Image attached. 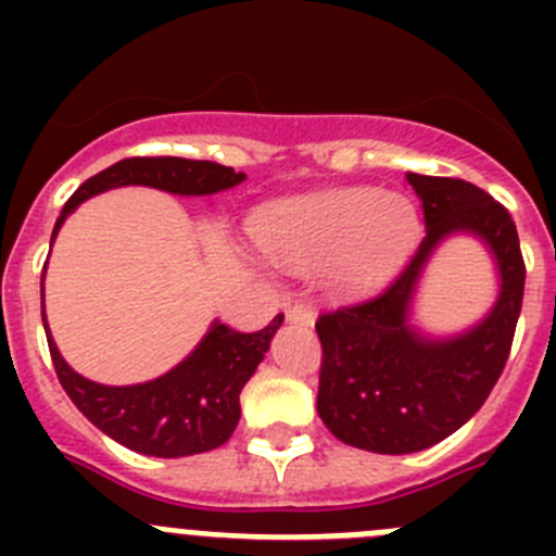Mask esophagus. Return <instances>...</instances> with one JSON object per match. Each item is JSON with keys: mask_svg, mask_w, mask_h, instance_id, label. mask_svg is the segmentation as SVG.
<instances>
[{"mask_svg": "<svg viewBox=\"0 0 556 556\" xmlns=\"http://www.w3.org/2000/svg\"><path fill=\"white\" fill-rule=\"evenodd\" d=\"M287 320L289 323H301V326H314V312L303 303H294V306L287 308Z\"/></svg>", "mask_w": 556, "mask_h": 556, "instance_id": "esophagus-1", "label": "esophagus"}]
</instances>
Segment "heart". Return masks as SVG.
I'll return each instance as SVG.
<instances>
[{
    "instance_id": "heart-1",
    "label": "heart",
    "mask_w": 556,
    "mask_h": 556,
    "mask_svg": "<svg viewBox=\"0 0 556 556\" xmlns=\"http://www.w3.org/2000/svg\"><path fill=\"white\" fill-rule=\"evenodd\" d=\"M258 248L289 269L328 264V287L370 298L395 278L420 242V214L404 194L372 186L278 200L255 217Z\"/></svg>"
}]
</instances>
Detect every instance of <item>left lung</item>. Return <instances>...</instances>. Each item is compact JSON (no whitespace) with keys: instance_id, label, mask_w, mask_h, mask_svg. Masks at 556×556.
<instances>
[{"instance_id":"obj_1","label":"left lung","mask_w":556,"mask_h":556,"mask_svg":"<svg viewBox=\"0 0 556 556\" xmlns=\"http://www.w3.org/2000/svg\"><path fill=\"white\" fill-rule=\"evenodd\" d=\"M424 203L426 239L387 292L320 314L317 412L337 440L372 454H415L465 426L498 381L513 348L527 267L509 211L459 178L406 172ZM468 232L489 248L500 298L476 327L431 338L410 323L414 294L435 248Z\"/></svg>"}]
</instances>
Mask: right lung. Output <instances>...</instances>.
Returning <instances> with one entry per match:
<instances>
[{
  "mask_svg": "<svg viewBox=\"0 0 556 556\" xmlns=\"http://www.w3.org/2000/svg\"><path fill=\"white\" fill-rule=\"evenodd\" d=\"M242 180L244 172H233L230 166L214 164V161L125 159L102 169L94 178H88L68 198L52 230V242L77 205L108 189L152 186V189L180 194V198H211L217 191L233 189ZM281 323L283 314H278L262 331L239 333L214 320L198 348L169 372L144 384L108 387L88 381L86 376L66 365V358L61 356L55 339L49 333L47 314H43L52 365L72 404L102 434L119 445L147 456H164V459L203 454V451L228 443L242 415L239 409L242 387L248 384L255 367L262 365L264 353L269 351V342Z\"/></svg>",
  "mask_w": 556,
  "mask_h": 556,
  "instance_id": "obj_1",
  "label": "right lung"
}]
</instances>
